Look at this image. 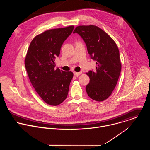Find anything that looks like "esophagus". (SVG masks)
I'll return each instance as SVG.
<instances>
[{
    "mask_svg": "<svg viewBox=\"0 0 150 150\" xmlns=\"http://www.w3.org/2000/svg\"><path fill=\"white\" fill-rule=\"evenodd\" d=\"M82 73L81 72H74V75L75 76H80Z\"/></svg>",
    "mask_w": 150,
    "mask_h": 150,
    "instance_id": "esophagus-1",
    "label": "esophagus"
}]
</instances>
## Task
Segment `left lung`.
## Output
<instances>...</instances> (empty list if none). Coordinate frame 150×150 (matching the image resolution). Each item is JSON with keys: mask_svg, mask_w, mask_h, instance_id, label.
<instances>
[{"mask_svg": "<svg viewBox=\"0 0 150 150\" xmlns=\"http://www.w3.org/2000/svg\"><path fill=\"white\" fill-rule=\"evenodd\" d=\"M75 33L84 40L91 58L96 61L95 70L86 73L90 79L86 93L94 100H105L114 89L121 70L118 47L107 33L95 25L79 26Z\"/></svg>", "mask_w": 150, "mask_h": 150, "instance_id": "8db88e82", "label": "left lung"}]
</instances>
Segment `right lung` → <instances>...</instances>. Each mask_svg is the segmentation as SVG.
Returning a JSON list of instances; mask_svg holds the SVG:
<instances>
[{"label":"right lung","instance_id":"1","mask_svg":"<svg viewBox=\"0 0 150 150\" xmlns=\"http://www.w3.org/2000/svg\"><path fill=\"white\" fill-rule=\"evenodd\" d=\"M73 29L74 26H70L46 30L32 40L27 51L25 66L30 83L43 100L51 106L66 99L73 77L71 71L55 69L54 62Z\"/></svg>","mask_w":150,"mask_h":150}]
</instances>
